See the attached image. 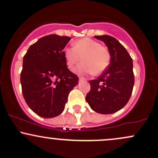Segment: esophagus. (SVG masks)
Here are the masks:
<instances>
[{
  "mask_svg": "<svg viewBox=\"0 0 158 158\" xmlns=\"http://www.w3.org/2000/svg\"><path fill=\"white\" fill-rule=\"evenodd\" d=\"M82 81H85L84 78H79V82H82Z\"/></svg>",
  "mask_w": 158,
  "mask_h": 158,
  "instance_id": "obj_1",
  "label": "esophagus"
}]
</instances>
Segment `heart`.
<instances>
[{
    "label": "heart",
    "instance_id": "obj_1",
    "mask_svg": "<svg viewBox=\"0 0 158 158\" xmlns=\"http://www.w3.org/2000/svg\"><path fill=\"white\" fill-rule=\"evenodd\" d=\"M64 55L69 69H73L82 58L83 63L74 69V72L79 75L100 74L107 69L110 61L108 49L89 38L74 41L73 48L64 49Z\"/></svg>",
    "mask_w": 158,
    "mask_h": 158
}]
</instances>
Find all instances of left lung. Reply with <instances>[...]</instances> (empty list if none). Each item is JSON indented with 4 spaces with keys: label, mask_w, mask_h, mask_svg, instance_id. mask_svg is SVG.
I'll list each match as a JSON object with an SVG mask.
<instances>
[{
    "label": "left lung",
    "mask_w": 158,
    "mask_h": 158,
    "mask_svg": "<svg viewBox=\"0 0 158 158\" xmlns=\"http://www.w3.org/2000/svg\"><path fill=\"white\" fill-rule=\"evenodd\" d=\"M94 38L107 45L110 62L97 79L89 81L91 90L85 100L95 112L114 114L127 104L132 94L135 82L132 59L115 38L107 35Z\"/></svg>",
    "instance_id": "left-lung-1"
}]
</instances>
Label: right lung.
<instances>
[{
	"label": "right lung",
	"instance_id": "right-lung-1",
	"mask_svg": "<svg viewBox=\"0 0 158 158\" xmlns=\"http://www.w3.org/2000/svg\"><path fill=\"white\" fill-rule=\"evenodd\" d=\"M71 39L52 34L31 44L23 57L20 75L23 97L36 114L52 118L64 111L79 78L68 69L64 49Z\"/></svg>",
	"mask_w": 158,
	"mask_h": 158
}]
</instances>
